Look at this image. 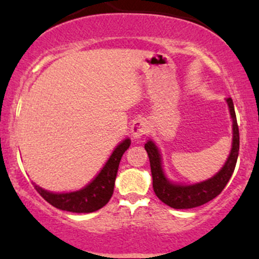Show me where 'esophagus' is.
<instances>
[{
  "instance_id": "34e87169",
  "label": "esophagus",
  "mask_w": 259,
  "mask_h": 259,
  "mask_svg": "<svg viewBox=\"0 0 259 259\" xmlns=\"http://www.w3.org/2000/svg\"><path fill=\"white\" fill-rule=\"evenodd\" d=\"M148 129H150V126H148V123H147L146 119H144V118L136 119L132 125L133 138L134 139L144 138V136L148 133Z\"/></svg>"
}]
</instances>
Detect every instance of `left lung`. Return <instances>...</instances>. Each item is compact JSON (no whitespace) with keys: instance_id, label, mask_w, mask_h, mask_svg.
<instances>
[{"instance_id":"8db88e82","label":"left lung","mask_w":259,"mask_h":259,"mask_svg":"<svg viewBox=\"0 0 259 259\" xmlns=\"http://www.w3.org/2000/svg\"><path fill=\"white\" fill-rule=\"evenodd\" d=\"M229 107L231 121H233V141L231 150L229 153L224 165L219 169L213 177L195 184H181L170 180L165 174L163 168L162 153L156 142L152 139H148L145 144V150L147 151L150 158L151 173L153 180V191L157 197L167 206L175 209H189L207 203L215 198L227 186L230 180L236 165L240 148V135L237 126L236 115H235L234 103L231 99H225Z\"/></svg>"}]
</instances>
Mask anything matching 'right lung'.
I'll return each mask as SVG.
<instances>
[{
    "instance_id": "add662e5",
    "label": "right lung",
    "mask_w": 259,
    "mask_h": 259,
    "mask_svg": "<svg viewBox=\"0 0 259 259\" xmlns=\"http://www.w3.org/2000/svg\"><path fill=\"white\" fill-rule=\"evenodd\" d=\"M130 144L132 140L129 138L119 142L100 173L82 189L70 192H53L34 183L35 189L50 204L58 209L73 213L96 212L111 200L120 159Z\"/></svg>"
}]
</instances>
